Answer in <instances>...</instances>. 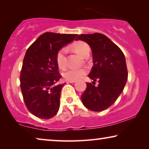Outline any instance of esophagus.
I'll return each instance as SVG.
<instances>
[{
  "label": "esophagus",
  "instance_id": "esophagus-1",
  "mask_svg": "<svg viewBox=\"0 0 149 149\" xmlns=\"http://www.w3.org/2000/svg\"><path fill=\"white\" fill-rule=\"evenodd\" d=\"M68 82H69V83H74V82H76V81H75V80H68Z\"/></svg>",
  "mask_w": 149,
  "mask_h": 149
}]
</instances>
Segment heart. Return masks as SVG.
Returning <instances> with one entry per match:
<instances>
[{
	"label": "heart",
	"instance_id": "1",
	"mask_svg": "<svg viewBox=\"0 0 149 149\" xmlns=\"http://www.w3.org/2000/svg\"><path fill=\"white\" fill-rule=\"evenodd\" d=\"M75 52L78 53L81 56L85 57L89 54V47L86 42L82 40H78L72 45ZM66 54L67 49L66 47L61 48L57 52L56 63L58 67L61 69H64L66 66ZM87 70L85 68H70L67 69L63 74V76L67 80H77L86 74Z\"/></svg>",
	"mask_w": 149,
	"mask_h": 149
}]
</instances>
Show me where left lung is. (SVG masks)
Wrapping results in <instances>:
<instances>
[{
    "label": "left lung",
    "instance_id": "left-lung-1",
    "mask_svg": "<svg viewBox=\"0 0 149 149\" xmlns=\"http://www.w3.org/2000/svg\"><path fill=\"white\" fill-rule=\"evenodd\" d=\"M76 40H83L91 47L93 66L88 77L99 83L97 87L87 83L81 100L89 110L104 111L117 100L126 84L128 72L125 56L102 34H81Z\"/></svg>",
    "mask_w": 149,
    "mask_h": 149
}]
</instances>
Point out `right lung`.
<instances>
[{
  "mask_svg": "<svg viewBox=\"0 0 149 149\" xmlns=\"http://www.w3.org/2000/svg\"><path fill=\"white\" fill-rule=\"evenodd\" d=\"M77 36L45 32L26 51L20 72V87L26 107L36 117L48 119L58 112L64 83L55 85L62 77L56 54Z\"/></svg>",
  "mask_w": 149,
  "mask_h": 149,
  "instance_id": "obj_1",
  "label": "right lung"
}]
</instances>
